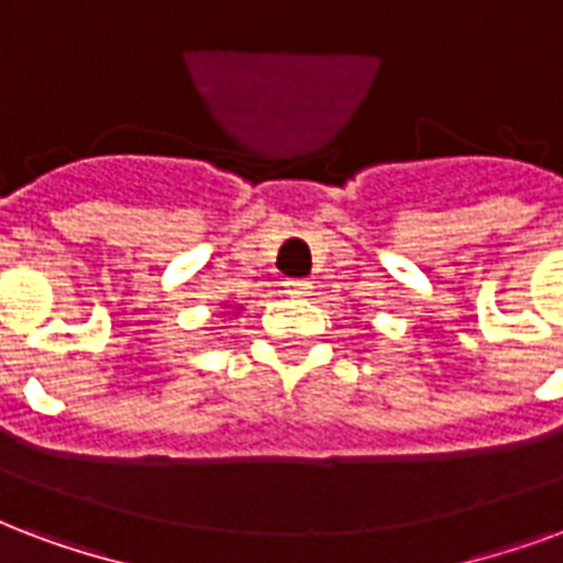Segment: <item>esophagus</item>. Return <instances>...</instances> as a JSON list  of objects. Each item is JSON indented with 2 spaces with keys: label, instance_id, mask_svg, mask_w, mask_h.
I'll list each match as a JSON object with an SVG mask.
<instances>
[{
  "label": "esophagus",
  "instance_id": "1",
  "mask_svg": "<svg viewBox=\"0 0 563 563\" xmlns=\"http://www.w3.org/2000/svg\"><path fill=\"white\" fill-rule=\"evenodd\" d=\"M311 282H287L285 285V294L287 297H311Z\"/></svg>",
  "mask_w": 563,
  "mask_h": 563
}]
</instances>
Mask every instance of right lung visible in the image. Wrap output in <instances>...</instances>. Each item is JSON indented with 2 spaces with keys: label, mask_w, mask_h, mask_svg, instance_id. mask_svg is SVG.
<instances>
[{
  "label": "right lung",
  "mask_w": 563,
  "mask_h": 563,
  "mask_svg": "<svg viewBox=\"0 0 563 563\" xmlns=\"http://www.w3.org/2000/svg\"><path fill=\"white\" fill-rule=\"evenodd\" d=\"M222 308H231V306H222ZM236 311H240V308H236Z\"/></svg>",
  "instance_id": "right-lung-1"
}]
</instances>
